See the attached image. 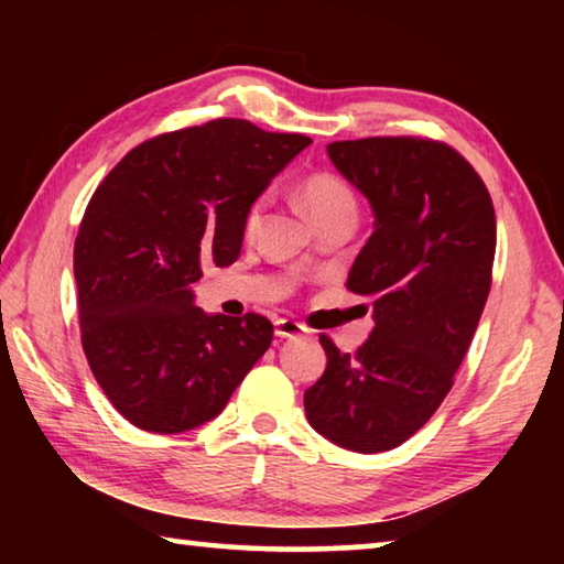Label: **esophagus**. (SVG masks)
<instances>
[{"mask_svg":"<svg viewBox=\"0 0 564 564\" xmlns=\"http://www.w3.org/2000/svg\"><path fill=\"white\" fill-rule=\"evenodd\" d=\"M305 333H308V328L299 321H291V318L275 321V336L279 338H299V336H305Z\"/></svg>","mask_w":564,"mask_h":564,"instance_id":"obj_1","label":"esophagus"}]
</instances>
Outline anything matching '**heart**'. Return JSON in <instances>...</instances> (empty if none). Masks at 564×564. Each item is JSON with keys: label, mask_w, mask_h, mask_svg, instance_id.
I'll use <instances>...</instances> for the list:
<instances>
[{"label": "heart", "mask_w": 564, "mask_h": 564, "mask_svg": "<svg viewBox=\"0 0 564 564\" xmlns=\"http://www.w3.org/2000/svg\"><path fill=\"white\" fill-rule=\"evenodd\" d=\"M301 202L308 208L313 221H321L323 216L338 212V208L356 206L346 181L336 174H328V171H316V174H308L303 178ZM263 204V198H256V202L248 206L246 228H256V224L261 221Z\"/></svg>", "instance_id": "obj_1"}]
</instances>
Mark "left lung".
<instances>
[{"label":"left lung","instance_id":"obj_1","mask_svg":"<svg viewBox=\"0 0 564 564\" xmlns=\"http://www.w3.org/2000/svg\"><path fill=\"white\" fill-rule=\"evenodd\" d=\"M328 156L376 216L346 283L373 299L376 326L356 352L321 336L328 362L303 405L330 443L383 453L451 393L490 293L495 208L477 171L443 141H333Z\"/></svg>","mask_w":564,"mask_h":564}]
</instances>
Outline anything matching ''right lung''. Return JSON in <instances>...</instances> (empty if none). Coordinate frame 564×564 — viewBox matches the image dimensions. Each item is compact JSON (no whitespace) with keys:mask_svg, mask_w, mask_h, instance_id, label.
Instances as JSON below:
<instances>
[{"mask_svg":"<svg viewBox=\"0 0 564 564\" xmlns=\"http://www.w3.org/2000/svg\"><path fill=\"white\" fill-rule=\"evenodd\" d=\"M311 144L243 119L161 133L113 166L74 241L82 346L104 395L149 433L216 417L271 346L259 313L194 305L206 263L231 265L246 212Z\"/></svg>","mask_w":564,"mask_h":564,"instance_id":"obj_1","label":"right lung"}]
</instances>
